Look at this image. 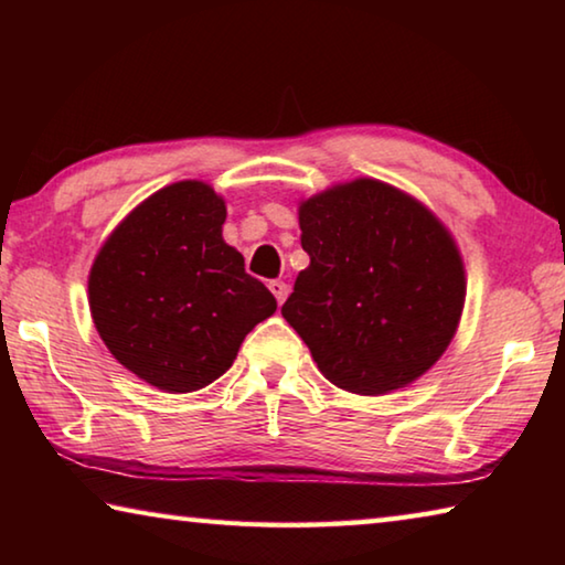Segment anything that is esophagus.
<instances>
[{"instance_id":"1","label":"esophagus","mask_w":565,"mask_h":565,"mask_svg":"<svg viewBox=\"0 0 565 565\" xmlns=\"http://www.w3.org/2000/svg\"><path fill=\"white\" fill-rule=\"evenodd\" d=\"M269 289H271V294L276 296V301H279V306L286 301V296H289V284H286V281L276 279V281L269 284Z\"/></svg>"}]
</instances>
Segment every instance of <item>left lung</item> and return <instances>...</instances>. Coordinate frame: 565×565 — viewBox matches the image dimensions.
I'll use <instances>...</instances> for the list:
<instances>
[{
	"label": "left lung",
	"mask_w": 565,
	"mask_h": 565,
	"mask_svg": "<svg viewBox=\"0 0 565 565\" xmlns=\"http://www.w3.org/2000/svg\"><path fill=\"white\" fill-rule=\"evenodd\" d=\"M309 269L284 319L323 376L353 394L411 384L454 339L466 279L454 238L416 199L356 179L299 209Z\"/></svg>",
	"instance_id": "8db88e82"
}]
</instances>
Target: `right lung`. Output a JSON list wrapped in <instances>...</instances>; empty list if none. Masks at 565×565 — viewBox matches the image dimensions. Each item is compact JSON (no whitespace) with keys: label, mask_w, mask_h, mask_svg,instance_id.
Here are the masks:
<instances>
[{"label":"right lung","mask_w":565,"mask_h":565,"mask_svg":"<svg viewBox=\"0 0 565 565\" xmlns=\"http://www.w3.org/2000/svg\"><path fill=\"white\" fill-rule=\"evenodd\" d=\"M226 206L202 181H179L139 204L89 274L92 319L121 366L189 394L226 374L256 323L276 311L244 256L222 238Z\"/></svg>","instance_id":"add662e5"}]
</instances>
